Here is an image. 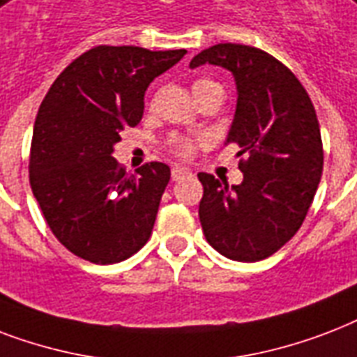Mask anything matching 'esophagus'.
<instances>
[{
    "label": "esophagus",
    "mask_w": 357,
    "mask_h": 357,
    "mask_svg": "<svg viewBox=\"0 0 357 357\" xmlns=\"http://www.w3.org/2000/svg\"><path fill=\"white\" fill-rule=\"evenodd\" d=\"M193 173L190 169H184V167H173L171 169V178L173 181H184V178H192Z\"/></svg>",
    "instance_id": "obj_1"
}]
</instances>
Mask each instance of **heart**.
<instances>
[{"instance_id": "b5f03b06", "label": "heart", "mask_w": 357, "mask_h": 357, "mask_svg": "<svg viewBox=\"0 0 357 357\" xmlns=\"http://www.w3.org/2000/svg\"><path fill=\"white\" fill-rule=\"evenodd\" d=\"M203 84H210L206 79H199L193 84V87H199ZM173 151H175L178 156H192L193 151H195V143L192 139H173Z\"/></svg>"}]
</instances>
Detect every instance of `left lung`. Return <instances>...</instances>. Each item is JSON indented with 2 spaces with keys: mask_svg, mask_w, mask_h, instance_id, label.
<instances>
[{
  "mask_svg": "<svg viewBox=\"0 0 357 357\" xmlns=\"http://www.w3.org/2000/svg\"><path fill=\"white\" fill-rule=\"evenodd\" d=\"M201 65L233 74L236 112L225 145L236 143L250 158L240 164L244 181L236 186L199 173V220L223 257L262 261L296 234L313 203L324 165L317 113L296 76L262 50L216 44L190 68Z\"/></svg>",
  "mask_w": 357,
  "mask_h": 357,
  "instance_id": "obj_1",
  "label": "left lung"
}]
</instances>
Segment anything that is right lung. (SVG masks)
Returning a JSON list of instances; mask_svg holds the SVG:
<instances>
[{
    "label": "right lung",
    "instance_id": "obj_1",
    "mask_svg": "<svg viewBox=\"0 0 357 357\" xmlns=\"http://www.w3.org/2000/svg\"><path fill=\"white\" fill-rule=\"evenodd\" d=\"M186 50L96 46L57 76L33 128L29 182L52 233L74 255L113 264L153 233L169 165L126 175L113 158L126 126L143 117L145 91Z\"/></svg>",
    "mask_w": 357,
    "mask_h": 357
}]
</instances>
